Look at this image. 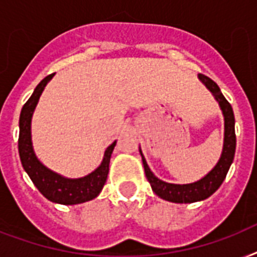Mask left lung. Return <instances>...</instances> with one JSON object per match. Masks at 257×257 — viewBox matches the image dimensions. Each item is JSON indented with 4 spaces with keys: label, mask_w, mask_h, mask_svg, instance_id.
<instances>
[{
    "label": "left lung",
    "mask_w": 257,
    "mask_h": 257,
    "mask_svg": "<svg viewBox=\"0 0 257 257\" xmlns=\"http://www.w3.org/2000/svg\"><path fill=\"white\" fill-rule=\"evenodd\" d=\"M197 77H199L200 81L203 82L204 86L212 93V96L215 97V100L219 102V106L221 109V113H223L224 117L223 151H221V156H220L219 161L216 163L215 167L208 172L204 177H201V179L195 181V183H167V181H163V180L155 176V173L151 171L148 163L145 160L141 148L139 149L141 159H143L145 176H147V179H148L149 184L152 187V191L159 197H161L163 200H167V201H171V203L188 204L196 203V201H203V200L208 199L223 184L224 179H225V176H227L228 171H229L232 161H233V157H235V116H233L231 104L225 100V97L223 96V93H221V90H220V88L215 81H212L211 78L204 76V74H199Z\"/></svg>",
    "instance_id": "8db88e82"
}]
</instances>
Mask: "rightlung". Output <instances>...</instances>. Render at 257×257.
<instances>
[{
  "label": "right lung",
  "mask_w": 257,
  "mask_h": 257,
  "mask_svg": "<svg viewBox=\"0 0 257 257\" xmlns=\"http://www.w3.org/2000/svg\"><path fill=\"white\" fill-rule=\"evenodd\" d=\"M54 74H50L42 80L26 104L22 106L20 114V137H18V153L21 159V164L33 181L38 191L45 196L52 203L64 204V205H74L93 200L100 195L106 177L109 173V163L116 141L109 145L104 153L101 164L93 172L84 177L69 179L60 173L49 169L42 164L36 156L32 143V118H33L34 109L37 106L38 100L48 82L53 78Z\"/></svg>",
  "instance_id": "right-lung-1"
}]
</instances>
